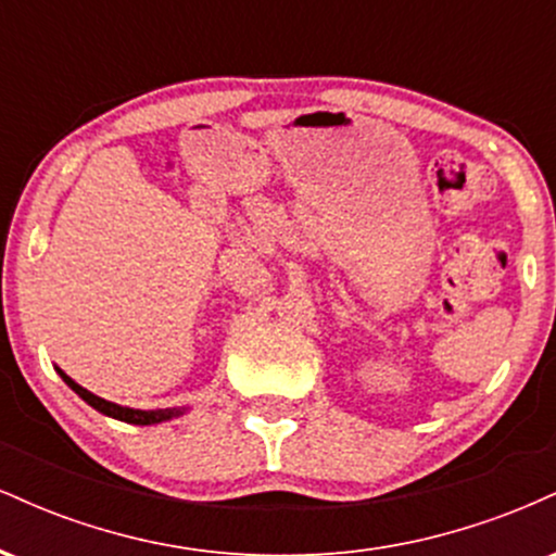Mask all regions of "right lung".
I'll use <instances>...</instances> for the list:
<instances>
[{
    "mask_svg": "<svg viewBox=\"0 0 556 556\" xmlns=\"http://www.w3.org/2000/svg\"><path fill=\"white\" fill-rule=\"evenodd\" d=\"M56 374L62 376V381L73 389L78 397H83L88 402V405L93 407V410L104 413V416L110 418H117V420H125V424H132V426H154V424H162V420H169L175 416H180L182 410H175V407H167V410H136V407H125V405H117V402H110L104 397H99V394L88 392V389H83L78 381H73L70 376L62 371V368H56Z\"/></svg>",
    "mask_w": 556,
    "mask_h": 556,
    "instance_id": "1",
    "label": "right lung"
}]
</instances>
